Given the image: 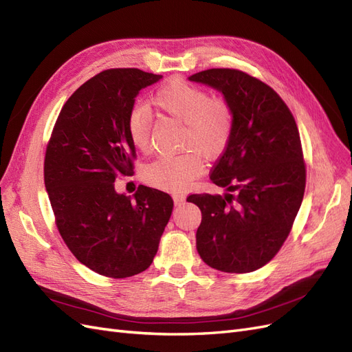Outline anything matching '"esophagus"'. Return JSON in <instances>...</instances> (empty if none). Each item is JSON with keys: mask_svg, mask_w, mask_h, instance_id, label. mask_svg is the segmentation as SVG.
Listing matches in <instances>:
<instances>
[{"mask_svg": "<svg viewBox=\"0 0 352 352\" xmlns=\"http://www.w3.org/2000/svg\"><path fill=\"white\" fill-rule=\"evenodd\" d=\"M173 201H175L176 206H184L186 198H185V195H175V197H173Z\"/></svg>", "mask_w": 352, "mask_h": 352, "instance_id": "esophagus-1", "label": "esophagus"}]
</instances>
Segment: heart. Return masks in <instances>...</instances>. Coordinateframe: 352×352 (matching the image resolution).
<instances>
[{"label": "heart", "mask_w": 352, "mask_h": 352, "mask_svg": "<svg viewBox=\"0 0 352 352\" xmlns=\"http://www.w3.org/2000/svg\"><path fill=\"white\" fill-rule=\"evenodd\" d=\"M160 110L184 123L182 145L190 146L202 157L214 158L225 151L233 132L235 116L230 104L195 85L173 80L154 95ZM151 114L145 107H135L127 114L126 132L138 151H148L151 145ZM202 172V160L195 151L167 154L144 167L148 184L166 190L186 188Z\"/></svg>", "instance_id": "obj_1"}]
</instances>
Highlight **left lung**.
Segmentation results:
<instances>
[{
    "label": "left lung",
    "mask_w": 352,
    "mask_h": 352,
    "mask_svg": "<svg viewBox=\"0 0 352 352\" xmlns=\"http://www.w3.org/2000/svg\"><path fill=\"white\" fill-rule=\"evenodd\" d=\"M189 80L221 92L235 116L229 144L210 176L226 192L188 197L202 214L197 250L212 269L250 273L278 254L301 207L300 132L279 95L247 73L208 69Z\"/></svg>",
    "instance_id": "obj_1"
}]
</instances>
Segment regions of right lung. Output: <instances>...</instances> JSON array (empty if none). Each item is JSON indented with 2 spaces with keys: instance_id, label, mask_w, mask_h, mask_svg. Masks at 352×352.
<instances>
[{
  "instance_id": "obj_1",
  "label": "right lung",
  "mask_w": 352,
  "mask_h": 352,
  "mask_svg": "<svg viewBox=\"0 0 352 352\" xmlns=\"http://www.w3.org/2000/svg\"><path fill=\"white\" fill-rule=\"evenodd\" d=\"M162 74L110 69L85 82L63 105L44 162V180L63 241L92 272L123 279L150 267L173 210L168 194L140 186L117 194V176L133 173L126 132L141 89Z\"/></svg>"
}]
</instances>
